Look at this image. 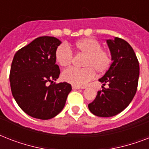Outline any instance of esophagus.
Masks as SVG:
<instances>
[{
  "mask_svg": "<svg viewBox=\"0 0 149 149\" xmlns=\"http://www.w3.org/2000/svg\"><path fill=\"white\" fill-rule=\"evenodd\" d=\"M72 90H79V89H81V87H79V86H72Z\"/></svg>",
  "mask_w": 149,
  "mask_h": 149,
  "instance_id": "esophagus-1",
  "label": "esophagus"
}]
</instances>
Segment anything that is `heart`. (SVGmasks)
Masks as SVG:
<instances>
[{"mask_svg": "<svg viewBox=\"0 0 149 149\" xmlns=\"http://www.w3.org/2000/svg\"><path fill=\"white\" fill-rule=\"evenodd\" d=\"M78 53L85 56L83 69L70 68L62 74L63 79L73 86H84L98 74L106 72L111 67L112 59L110 52L102 49L99 41L93 38H83L73 45ZM56 59L62 67H69L72 63L73 55L68 45L63 44L56 50Z\"/></svg>", "mask_w": 149, "mask_h": 149, "instance_id": "b5f03b06", "label": "heart"}]
</instances>
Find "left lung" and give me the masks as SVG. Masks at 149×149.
<instances>
[{
  "label": "left lung",
  "mask_w": 149,
  "mask_h": 149,
  "mask_svg": "<svg viewBox=\"0 0 149 149\" xmlns=\"http://www.w3.org/2000/svg\"><path fill=\"white\" fill-rule=\"evenodd\" d=\"M111 52V67L99 79L103 84L102 91L92 103L89 110L98 117L108 118L120 113L134 98L139 77V63L132 47L122 38L107 39ZM109 84L108 88L103 87Z\"/></svg>",
  "instance_id": "left-lung-1"
}]
</instances>
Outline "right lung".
<instances>
[{
    "label": "right lung",
    "instance_id": "right-lung-1",
    "mask_svg": "<svg viewBox=\"0 0 149 149\" xmlns=\"http://www.w3.org/2000/svg\"><path fill=\"white\" fill-rule=\"evenodd\" d=\"M58 38L42 36L15 53L10 71L11 93L24 113L48 120L56 117L65 106L72 86L66 82L53 83L60 70L56 64ZM51 82L49 86L47 83Z\"/></svg>",
    "mask_w": 149,
    "mask_h": 149
}]
</instances>
